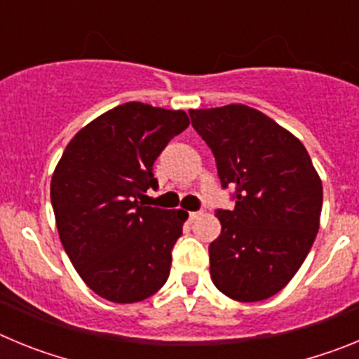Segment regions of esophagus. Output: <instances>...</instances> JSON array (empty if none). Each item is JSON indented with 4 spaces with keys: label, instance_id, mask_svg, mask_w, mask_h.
Instances as JSON below:
<instances>
[{
    "label": "esophagus",
    "instance_id": "34e87169",
    "mask_svg": "<svg viewBox=\"0 0 359 359\" xmlns=\"http://www.w3.org/2000/svg\"><path fill=\"white\" fill-rule=\"evenodd\" d=\"M203 215V210H192L189 212V219L190 221H194V219H199Z\"/></svg>",
    "mask_w": 359,
    "mask_h": 359
}]
</instances>
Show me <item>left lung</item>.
I'll return each mask as SVG.
<instances>
[{
  "label": "left lung",
  "instance_id": "1",
  "mask_svg": "<svg viewBox=\"0 0 359 359\" xmlns=\"http://www.w3.org/2000/svg\"><path fill=\"white\" fill-rule=\"evenodd\" d=\"M189 115L236 201L215 214L221 236L208 246L212 282L239 302L266 300L293 278L315 243L322 182L302 142L261 111L230 104Z\"/></svg>",
  "mask_w": 359,
  "mask_h": 359
}]
</instances>
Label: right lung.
Returning a JSON list of instances; mask_svg holds the SVG:
<instances>
[{"label":"right lung","mask_w":359,"mask_h":359,"mask_svg":"<svg viewBox=\"0 0 359 359\" xmlns=\"http://www.w3.org/2000/svg\"><path fill=\"white\" fill-rule=\"evenodd\" d=\"M185 111L142 102L113 107L73 136L52 176L50 198L73 268L98 297L142 302L163 286L189 214L145 207L152 165L189 128Z\"/></svg>","instance_id":"right-lung-1"}]
</instances>
